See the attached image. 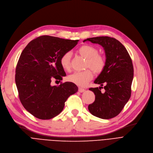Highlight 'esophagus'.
Listing matches in <instances>:
<instances>
[{
  "mask_svg": "<svg viewBox=\"0 0 153 153\" xmlns=\"http://www.w3.org/2000/svg\"><path fill=\"white\" fill-rule=\"evenodd\" d=\"M85 91V90L84 88H78V91H79V92L82 93V92H84Z\"/></svg>",
  "mask_w": 153,
  "mask_h": 153,
  "instance_id": "1",
  "label": "esophagus"
}]
</instances>
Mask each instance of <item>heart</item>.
I'll use <instances>...</instances> for the list:
<instances>
[{
  "label": "heart",
  "mask_w": 153,
  "mask_h": 153,
  "mask_svg": "<svg viewBox=\"0 0 153 153\" xmlns=\"http://www.w3.org/2000/svg\"><path fill=\"white\" fill-rule=\"evenodd\" d=\"M78 53L87 59L85 64L86 68H90L94 73H100L105 66V59L103 56L98 54L99 51L95 46L90 45H85L78 48ZM71 53L70 51L65 53L61 56L59 63L61 66L65 71L70 70V59ZM93 77V73L88 69L83 71H77L68 76V80L71 83L80 87L86 85Z\"/></svg>",
  "instance_id": "obj_1"
}]
</instances>
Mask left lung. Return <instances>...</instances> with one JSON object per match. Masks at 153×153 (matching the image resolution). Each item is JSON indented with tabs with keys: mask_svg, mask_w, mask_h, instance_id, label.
I'll return each mask as SVG.
<instances>
[{
	"mask_svg": "<svg viewBox=\"0 0 153 153\" xmlns=\"http://www.w3.org/2000/svg\"><path fill=\"white\" fill-rule=\"evenodd\" d=\"M101 45L105 53V66L94 81L99 88H90L95 99L88 105V111L95 117L109 119L117 116L123 109L131 95V85L134 76L132 59L126 48L120 41L108 36L87 38ZM105 84V92H101Z\"/></svg>",
	"mask_w": 153,
	"mask_h": 153,
	"instance_id": "left-lung-1",
	"label": "left lung"
}]
</instances>
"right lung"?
Wrapping results in <instances>:
<instances>
[{
    "instance_id": "1",
    "label": "right lung",
    "mask_w": 153,
    "mask_h": 153,
    "mask_svg": "<svg viewBox=\"0 0 153 153\" xmlns=\"http://www.w3.org/2000/svg\"><path fill=\"white\" fill-rule=\"evenodd\" d=\"M78 41L41 36L29 42L21 53L16 69V84L23 107L35 117L47 120L56 117L67 99L78 91L71 82L54 86L51 82L66 76L60 58Z\"/></svg>"
}]
</instances>
